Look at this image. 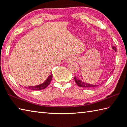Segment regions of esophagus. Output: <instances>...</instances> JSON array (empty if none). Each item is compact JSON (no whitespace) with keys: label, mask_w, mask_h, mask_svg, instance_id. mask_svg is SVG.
<instances>
[{"label":"esophagus","mask_w":127,"mask_h":127,"mask_svg":"<svg viewBox=\"0 0 127 127\" xmlns=\"http://www.w3.org/2000/svg\"><path fill=\"white\" fill-rule=\"evenodd\" d=\"M70 61H72V60H70Z\"/></svg>","instance_id":"esophagus-1"}]
</instances>
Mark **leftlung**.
<instances>
[{
	"mask_svg": "<svg viewBox=\"0 0 127 127\" xmlns=\"http://www.w3.org/2000/svg\"><path fill=\"white\" fill-rule=\"evenodd\" d=\"M112 48L115 51H117V49H116L115 46H113ZM74 81L76 82V83H77V85L79 87H85V88H89V89H91V88H94L98 86L99 85H90V84H88V83L83 82L79 79H77L76 78V77H74Z\"/></svg>",
	"mask_w": 127,
	"mask_h": 127,
	"instance_id": "8db88e82",
	"label": "left lung"
}]
</instances>
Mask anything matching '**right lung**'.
Returning <instances> with one entry per match:
<instances>
[{"mask_svg": "<svg viewBox=\"0 0 127 127\" xmlns=\"http://www.w3.org/2000/svg\"><path fill=\"white\" fill-rule=\"evenodd\" d=\"M52 78H53V74H51L49 76L48 79H46V81L44 83H42L41 85L35 86H29V87H27V88H28V89H31L32 90H43V89H45V88L48 86L49 84H50Z\"/></svg>", "mask_w": 127, "mask_h": 127, "instance_id": "1", "label": "right lung"}]
</instances>
